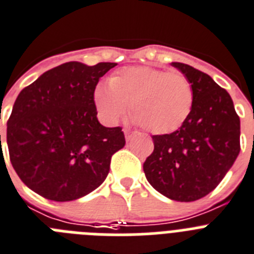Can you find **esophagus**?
<instances>
[{"instance_id": "obj_1", "label": "esophagus", "mask_w": 254, "mask_h": 254, "mask_svg": "<svg viewBox=\"0 0 254 254\" xmlns=\"http://www.w3.org/2000/svg\"><path fill=\"white\" fill-rule=\"evenodd\" d=\"M125 136H126V140H127V141H131L132 138L136 136V133L135 132L128 131V129H125Z\"/></svg>"}]
</instances>
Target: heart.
<instances>
[{
	"mask_svg": "<svg viewBox=\"0 0 254 254\" xmlns=\"http://www.w3.org/2000/svg\"><path fill=\"white\" fill-rule=\"evenodd\" d=\"M94 100L104 122H119L132 104L133 116L146 131L167 135L189 118L194 92L189 79L180 71L129 66L110 78L109 86H99Z\"/></svg>",
	"mask_w": 254,
	"mask_h": 254,
	"instance_id": "heart-1",
	"label": "heart"
}]
</instances>
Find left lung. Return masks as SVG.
<instances>
[{"instance_id":"left-lung-1","label":"left lung","mask_w":254,"mask_h":254,"mask_svg":"<svg viewBox=\"0 0 254 254\" xmlns=\"http://www.w3.org/2000/svg\"><path fill=\"white\" fill-rule=\"evenodd\" d=\"M191 83L194 103L179 129L153 136L144 172L154 189L177 201H194L216 189L240 151V119L231 96L211 77L172 63Z\"/></svg>"}]
</instances>
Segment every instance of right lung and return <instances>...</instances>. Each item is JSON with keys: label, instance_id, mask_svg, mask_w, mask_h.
I'll use <instances>...</instances> for the list:
<instances>
[{"label": "right lung", "instance_id": "1", "mask_svg": "<svg viewBox=\"0 0 254 254\" xmlns=\"http://www.w3.org/2000/svg\"><path fill=\"white\" fill-rule=\"evenodd\" d=\"M116 65L65 63L16 97L6 135L10 160L43 198L69 201L94 191L108 176L113 154L125 146L121 127L97 121L94 101L99 79Z\"/></svg>", "mask_w": 254, "mask_h": 254}]
</instances>
